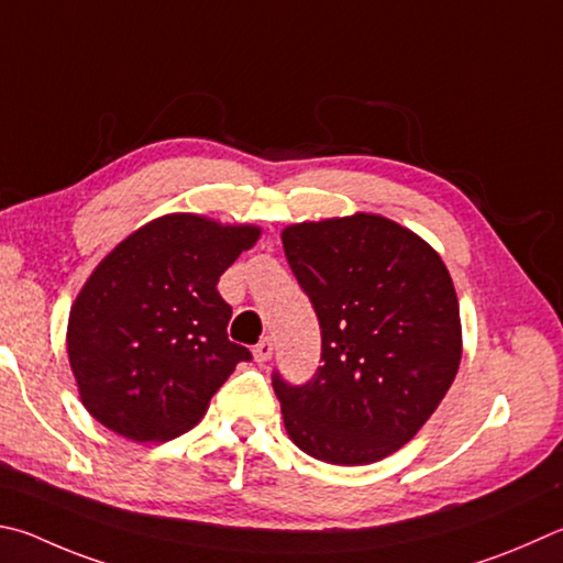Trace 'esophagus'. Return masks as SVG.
<instances>
[{"instance_id":"obj_1","label":"esophagus","mask_w":563,"mask_h":563,"mask_svg":"<svg viewBox=\"0 0 563 563\" xmlns=\"http://www.w3.org/2000/svg\"><path fill=\"white\" fill-rule=\"evenodd\" d=\"M273 356V340L271 336H263V340L253 346V360L258 364H265Z\"/></svg>"}]
</instances>
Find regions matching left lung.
<instances>
[{"instance_id": "left-lung-1", "label": "left lung", "mask_w": 563, "mask_h": 563, "mask_svg": "<svg viewBox=\"0 0 563 563\" xmlns=\"http://www.w3.org/2000/svg\"><path fill=\"white\" fill-rule=\"evenodd\" d=\"M283 249L322 330L308 384L273 372L285 431L314 460L376 463L421 431L457 374L451 273L421 236L376 213L292 223Z\"/></svg>"}]
</instances>
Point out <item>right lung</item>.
I'll return each mask as SVG.
<instances>
[{"label": "right lung", "mask_w": 563, "mask_h": 563, "mask_svg": "<svg viewBox=\"0 0 563 563\" xmlns=\"http://www.w3.org/2000/svg\"><path fill=\"white\" fill-rule=\"evenodd\" d=\"M261 229L167 213L118 243L70 308L68 362L80 401L130 441H169L207 413L246 346L229 340L217 285Z\"/></svg>", "instance_id": "add662e5"}]
</instances>
